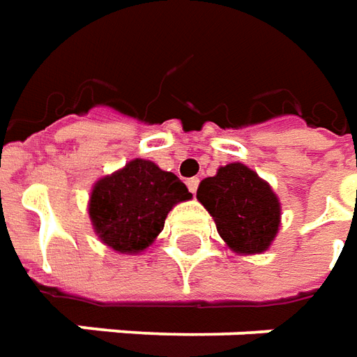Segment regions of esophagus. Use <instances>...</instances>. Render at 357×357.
I'll list each match as a JSON object with an SVG mask.
<instances>
[{"label": "esophagus", "mask_w": 357, "mask_h": 357, "mask_svg": "<svg viewBox=\"0 0 357 357\" xmlns=\"http://www.w3.org/2000/svg\"><path fill=\"white\" fill-rule=\"evenodd\" d=\"M198 184H199V178H196V176L186 181V186H188V190H190L192 194H196V190H198Z\"/></svg>", "instance_id": "esophagus-1"}]
</instances>
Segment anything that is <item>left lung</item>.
<instances>
[{"instance_id":"8db88e82","label":"left lung","mask_w":357,"mask_h":357,"mask_svg":"<svg viewBox=\"0 0 357 357\" xmlns=\"http://www.w3.org/2000/svg\"><path fill=\"white\" fill-rule=\"evenodd\" d=\"M196 198L213 217L225 244L240 255L261 254L277 236L280 202L269 183L242 163L219 167L198 186Z\"/></svg>"}]
</instances>
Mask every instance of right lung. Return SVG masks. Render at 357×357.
I'll return each instance as SVG.
<instances>
[{
	"instance_id": "obj_1",
	"label": "right lung",
	"mask_w": 357,
	"mask_h": 357,
	"mask_svg": "<svg viewBox=\"0 0 357 357\" xmlns=\"http://www.w3.org/2000/svg\"><path fill=\"white\" fill-rule=\"evenodd\" d=\"M190 198L176 174L148 159H132L93 184L88 215L105 246L119 254H140L163 231L167 213Z\"/></svg>"
}]
</instances>
